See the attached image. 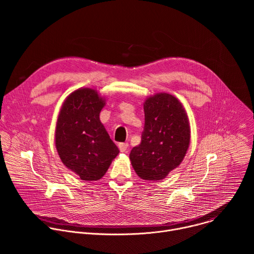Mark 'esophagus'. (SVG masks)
<instances>
[{"instance_id": "34e87169", "label": "esophagus", "mask_w": 254, "mask_h": 254, "mask_svg": "<svg viewBox=\"0 0 254 254\" xmlns=\"http://www.w3.org/2000/svg\"><path fill=\"white\" fill-rule=\"evenodd\" d=\"M119 148H120V151L124 153V152H126L127 149L128 148V143H127V142H121V143L119 144Z\"/></svg>"}]
</instances>
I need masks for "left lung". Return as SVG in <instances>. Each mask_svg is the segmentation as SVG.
Returning a JSON list of instances; mask_svg holds the SVG:
<instances>
[{"label": "left lung", "mask_w": 254, "mask_h": 254, "mask_svg": "<svg viewBox=\"0 0 254 254\" xmlns=\"http://www.w3.org/2000/svg\"><path fill=\"white\" fill-rule=\"evenodd\" d=\"M143 111L140 143L129 159L139 178L159 181L183 161L190 142L189 122L183 105L168 93L149 97Z\"/></svg>", "instance_id": "8db88e82"}]
</instances>
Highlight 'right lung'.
Instances as JSON below:
<instances>
[{
    "label": "right lung",
    "instance_id": "1",
    "mask_svg": "<svg viewBox=\"0 0 254 254\" xmlns=\"http://www.w3.org/2000/svg\"><path fill=\"white\" fill-rule=\"evenodd\" d=\"M104 104L95 90L78 89L67 97L57 120L55 144L59 157L83 181L102 178L120 153L99 121Z\"/></svg>",
    "mask_w": 254,
    "mask_h": 254
}]
</instances>
